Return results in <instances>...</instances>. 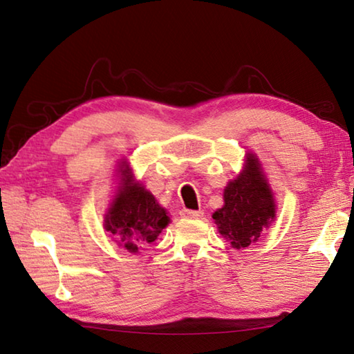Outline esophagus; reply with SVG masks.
<instances>
[{
    "label": "esophagus",
    "instance_id": "34e87169",
    "mask_svg": "<svg viewBox=\"0 0 354 354\" xmlns=\"http://www.w3.org/2000/svg\"><path fill=\"white\" fill-rule=\"evenodd\" d=\"M203 211H192V209H183L181 211V215L185 218H200L203 217Z\"/></svg>",
    "mask_w": 354,
    "mask_h": 354
}]
</instances>
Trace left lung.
<instances>
[{
    "instance_id": "1",
    "label": "left lung",
    "mask_w": 354,
    "mask_h": 354,
    "mask_svg": "<svg viewBox=\"0 0 354 354\" xmlns=\"http://www.w3.org/2000/svg\"><path fill=\"white\" fill-rule=\"evenodd\" d=\"M223 198L225 206L212 215L220 234L237 250L259 241L274 218V200L253 154H248L242 175L226 185Z\"/></svg>"
}]
</instances>
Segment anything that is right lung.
<instances>
[{
    "mask_svg": "<svg viewBox=\"0 0 354 354\" xmlns=\"http://www.w3.org/2000/svg\"><path fill=\"white\" fill-rule=\"evenodd\" d=\"M122 175L123 185L106 215V230L118 239L120 247L139 253L158 239L170 218L143 185L133 183L128 167H122Z\"/></svg>",
    "mask_w": 354,
    "mask_h": 354,
    "instance_id": "1",
    "label": "right lung"
}]
</instances>
